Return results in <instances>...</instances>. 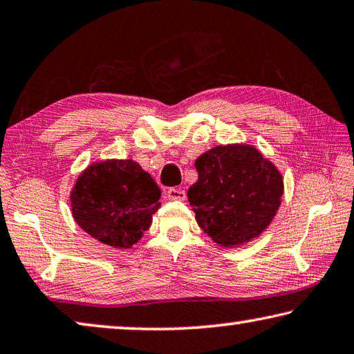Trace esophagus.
<instances>
[{
	"instance_id": "34e87169",
	"label": "esophagus",
	"mask_w": 354,
	"mask_h": 354,
	"mask_svg": "<svg viewBox=\"0 0 354 354\" xmlns=\"http://www.w3.org/2000/svg\"><path fill=\"white\" fill-rule=\"evenodd\" d=\"M166 194L169 199H178V201H183L185 196H187L185 194V189L182 188H167Z\"/></svg>"
}]
</instances>
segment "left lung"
I'll use <instances>...</instances> for the list:
<instances>
[{
    "mask_svg": "<svg viewBox=\"0 0 354 354\" xmlns=\"http://www.w3.org/2000/svg\"><path fill=\"white\" fill-rule=\"evenodd\" d=\"M198 182L188 189L196 221L223 247L242 245L274 218L283 180L270 161L248 145H220L194 162Z\"/></svg>",
    "mask_w": 354,
    "mask_h": 354,
    "instance_id": "8db88e82",
    "label": "left lung"
}]
</instances>
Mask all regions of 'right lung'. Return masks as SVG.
I'll return each mask as SVG.
<instances>
[{
    "mask_svg": "<svg viewBox=\"0 0 354 354\" xmlns=\"http://www.w3.org/2000/svg\"><path fill=\"white\" fill-rule=\"evenodd\" d=\"M161 189L131 160H107L86 167L71 193L73 216L91 237L129 248L151 225Z\"/></svg>",
    "mask_w": 354,
    "mask_h": 354,
    "instance_id": "add662e5",
    "label": "right lung"
}]
</instances>
